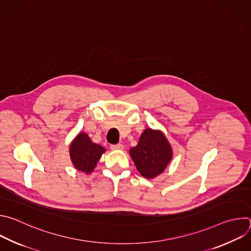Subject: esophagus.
<instances>
[{
    "label": "esophagus",
    "instance_id": "1",
    "mask_svg": "<svg viewBox=\"0 0 251 251\" xmlns=\"http://www.w3.org/2000/svg\"><path fill=\"white\" fill-rule=\"evenodd\" d=\"M110 148L112 149V150H123V148H124V146L122 145V144H115V145H111L110 146Z\"/></svg>",
    "mask_w": 251,
    "mask_h": 251
}]
</instances>
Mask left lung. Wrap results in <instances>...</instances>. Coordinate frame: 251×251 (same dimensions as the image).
<instances>
[{"label": "left lung", "instance_id": "obj_1", "mask_svg": "<svg viewBox=\"0 0 251 251\" xmlns=\"http://www.w3.org/2000/svg\"><path fill=\"white\" fill-rule=\"evenodd\" d=\"M130 156L138 172L146 178H154L164 172L173 158L170 143L163 132L147 128L140 136Z\"/></svg>", "mask_w": 251, "mask_h": 251}]
</instances>
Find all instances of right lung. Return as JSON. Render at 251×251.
Listing matches in <instances>:
<instances>
[{
	"label": "right lung",
	"mask_w": 251,
	"mask_h": 251,
	"mask_svg": "<svg viewBox=\"0 0 251 251\" xmlns=\"http://www.w3.org/2000/svg\"><path fill=\"white\" fill-rule=\"evenodd\" d=\"M105 149L93 143L86 133H79L71 142L69 155L74 166L80 172L90 174Z\"/></svg>",
	"instance_id": "add662e5"
}]
</instances>
